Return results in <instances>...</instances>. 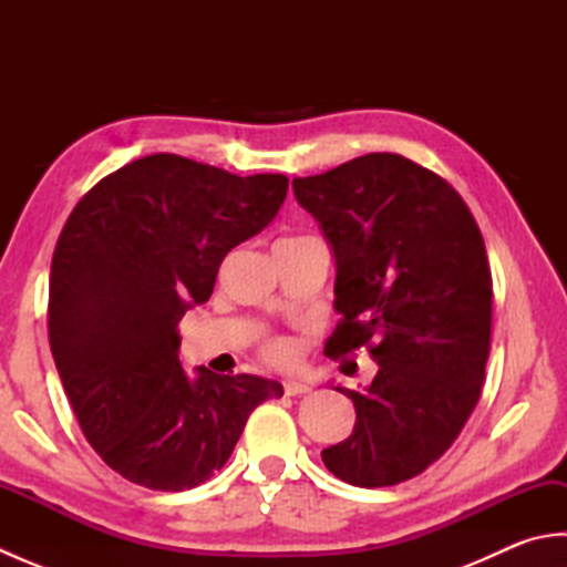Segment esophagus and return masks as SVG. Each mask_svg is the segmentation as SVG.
I'll use <instances>...</instances> for the list:
<instances>
[{
    "label": "esophagus",
    "instance_id": "obj_1",
    "mask_svg": "<svg viewBox=\"0 0 567 567\" xmlns=\"http://www.w3.org/2000/svg\"><path fill=\"white\" fill-rule=\"evenodd\" d=\"M282 388H285V394H290V396L309 392V384L302 382V380H285Z\"/></svg>",
    "mask_w": 567,
    "mask_h": 567
}]
</instances>
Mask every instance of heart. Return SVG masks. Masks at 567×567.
Returning <instances> with one entry per match:
<instances>
[{
	"label": "heart",
	"mask_w": 567,
	"mask_h": 567,
	"mask_svg": "<svg viewBox=\"0 0 567 567\" xmlns=\"http://www.w3.org/2000/svg\"><path fill=\"white\" fill-rule=\"evenodd\" d=\"M265 358L275 365H290L297 358V346L287 339H275L265 346Z\"/></svg>",
	"instance_id": "b5f03b06"
}]
</instances>
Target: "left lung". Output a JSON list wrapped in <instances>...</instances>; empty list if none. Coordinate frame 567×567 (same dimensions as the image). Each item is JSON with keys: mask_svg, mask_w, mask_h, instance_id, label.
Instances as JSON below:
<instances>
[{"mask_svg": "<svg viewBox=\"0 0 567 567\" xmlns=\"http://www.w3.org/2000/svg\"><path fill=\"white\" fill-rule=\"evenodd\" d=\"M336 258L343 319L323 353L368 348L378 375L351 396L355 426L321 451L336 477L390 487L436 463L480 400L492 333L485 240L463 197L396 153L295 177Z\"/></svg>", "mask_w": 567, "mask_h": 567, "instance_id": "1", "label": "left lung"}]
</instances>
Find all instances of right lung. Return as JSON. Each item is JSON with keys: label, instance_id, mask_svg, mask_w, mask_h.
<instances>
[{"label": "right lung", "instance_id": "right-lung-1", "mask_svg": "<svg viewBox=\"0 0 567 567\" xmlns=\"http://www.w3.org/2000/svg\"><path fill=\"white\" fill-rule=\"evenodd\" d=\"M285 175L238 177L155 153L100 179L60 231L48 339L78 424L102 461L148 489L221 470L252 409L282 396L256 375L189 378L177 323L212 297L226 252L260 234Z\"/></svg>", "mask_w": 567, "mask_h": 567}]
</instances>
